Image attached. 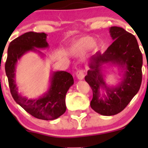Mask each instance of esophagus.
I'll use <instances>...</instances> for the list:
<instances>
[{
    "instance_id": "1",
    "label": "esophagus",
    "mask_w": 148,
    "mask_h": 148,
    "mask_svg": "<svg viewBox=\"0 0 148 148\" xmlns=\"http://www.w3.org/2000/svg\"><path fill=\"white\" fill-rule=\"evenodd\" d=\"M76 77L78 79L82 80L84 77V71L82 69L77 70V72H76Z\"/></svg>"
}]
</instances>
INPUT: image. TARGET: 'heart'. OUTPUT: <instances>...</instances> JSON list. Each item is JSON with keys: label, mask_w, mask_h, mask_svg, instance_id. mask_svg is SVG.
<instances>
[{"label": "heart", "mask_w": 148, "mask_h": 148, "mask_svg": "<svg viewBox=\"0 0 148 148\" xmlns=\"http://www.w3.org/2000/svg\"><path fill=\"white\" fill-rule=\"evenodd\" d=\"M92 47L96 48L94 38L89 36L83 37L73 44L71 48V51L74 53H83Z\"/></svg>", "instance_id": "obj_1"}]
</instances>
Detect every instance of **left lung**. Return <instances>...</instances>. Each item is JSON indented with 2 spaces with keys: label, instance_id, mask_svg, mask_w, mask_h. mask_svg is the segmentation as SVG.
<instances>
[{
  "label": "left lung",
  "instance_id": "1",
  "mask_svg": "<svg viewBox=\"0 0 148 148\" xmlns=\"http://www.w3.org/2000/svg\"><path fill=\"white\" fill-rule=\"evenodd\" d=\"M110 33L114 41L104 53L98 51L91 57L85 77L93 92L91 107L104 116L122 112L138 93L142 82L143 55L135 36L117 26L110 27ZM106 63L117 65L124 71L117 86H108L104 81L101 68ZM102 89L105 94L101 95Z\"/></svg>",
  "mask_w": 148,
  "mask_h": 148
}]
</instances>
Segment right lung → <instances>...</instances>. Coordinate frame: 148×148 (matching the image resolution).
<instances>
[{
  "label": "right lung",
  "mask_w": 148,
  "mask_h": 148,
  "mask_svg": "<svg viewBox=\"0 0 148 148\" xmlns=\"http://www.w3.org/2000/svg\"><path fill=\"white\" fill-rule=\"evenodd\" d=\"M46 38L47 34L45 33L31 31L15 38L8 46L5 69L10 93L16 103L36 118L53 120L62 115L66 110V95L74 84L71 74L64 71H53L47 92L36 99H28L18 93L15 73L18 61L27 52H37L44 56V53L36 49L49 47Z\"/></svg>",
  "instance_id": "add662e5"
}]
</instances>
